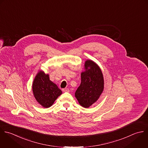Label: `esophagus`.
Here are the masks:
<instances>
[{
  "instance_id": "esophagus-1",
  "label": "esophagus",
  "mask_w": 148,
  "mask_h": 148,
  "mask_svg": "<svg viewBox=\"0 0 148 148\" xmlns=\"http://www.w3.org/2000/svg\"><path fill=\"white\" fill-rule=\"evenodd\" d=\"M62 91L63 92H69L70 90H69V89L68 88H64V89H62Z\"/></svg>"
}]
</instances>
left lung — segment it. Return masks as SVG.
<instances>
[{
	"label": "left lung",
	"mask_w": 148,
	"mask_h": 148,
	"mask_svg": "<svg viewBox=\"0 0 148 148\" xmlns=\"http://www.w3.org/2000/svg\"><path fill=\"white\" fill-rule=\"evenodd\" d=\"M85 71L81 73V82L75 93L79 104L89 108L99 99L104 90V77L99 66L93 61L85 62Z\"/></svg>",
	"instance_id": "left-lung-1"
}]
</instances>
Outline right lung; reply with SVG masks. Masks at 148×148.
<instances>
[{
    "label": "right lung",
    "mask_w": 148,
    "mask_h": 148,
    "mask_svg": "<svg viewBox=\"0 0 148 148\" xmlns=\"http://www.w3.org/2000/svg\"><path fill=\"white\" fill-rule=\"evenodd\" d=\"M32 90L36 100L44 108L52 106L62 93L58 86L49 79V75L45 74L42 71H40L36 75Z\"/></svg>",
    "instance_id": "right-lung-1"
}]
</instances>
